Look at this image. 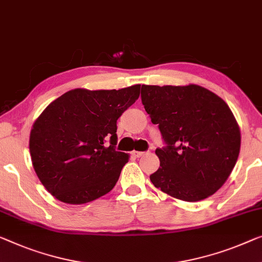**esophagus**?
<instances>
[{"mask_svg":"<svg viewBox=\"0 0 262 262\" xmlns=\"http://www.w3.org/2000/svg\"><path fill=\"white\" fill-rule=\"evenodd\" d=\"M142 155H144V151H138V150L132 151V156H134V158H141Z\"/></svg>","mask_w":262,"mask_h":262,"instance_id":"obj_1","label":"esophagus"}]
</instances>
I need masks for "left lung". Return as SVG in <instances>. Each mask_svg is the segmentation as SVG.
I'll list each match as a JSON object with an SVG mask.
<instances>
[{"instance_id":"8db88e82","label":"left lung","mask_w":262,"mask_h":262,"mask_svg":"<svg viewBox=\"0 0 262 262\" xmlns=\"http://www.w3.org/2000/svg\"><path fill=\"white\" fill-rule=\"evenodd\" d=\"M141 100L166 146L156 148V188L183 201L210 196L227 180L240 153V128L227 103L196 84H142Z\"/></svg>"}]
</instances>
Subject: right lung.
Here are the masks:
<instances>
[{
  "mask_svg": "<svg viewBox=\"0 0 262 262\" xmlns=\"http://www.w3.org/2000/svg\"><path fill=\"white\" fill-rule=\"evenodd\" d=\"M140 87L73 89L35 121L29 139L31 161L42 185L57 200L87 204L114 188L129 159L116 150V121L139 99Z\"/></svg>",
  "mask_w": 262,
  "mask_h": 262,
  "instance_id": "1",
  "label": "right lung"
}]
</instances>
